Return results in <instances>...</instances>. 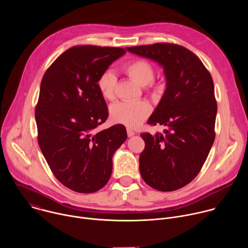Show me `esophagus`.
<instances>
[{
    "label": "esophagus",
    "mask_w": 248,
    "mask_h": 248,
    "mask_svg": "<svg viewBox=\"0 0 248 248\" xmlns=\"http://www.w3.org/2000/svg\"><path fill=\"white\" fill-rule=\"evenodd\" d=\"M126 132H127V136H128V137H131V136H133V135L135 134V132H134L132 129H130V128H127V129H126Z\"/></svg>",
    "instance_id": "34e87169"
}]
</instances>
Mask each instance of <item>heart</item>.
<instances>
[{"mask_svg": "<svg viewBox=\"0 0 248 248\" xmlns=\"http://www.w3.org/2000/svg\"><path fill=\"white\" fill-rule=\"evenodd\" d=\"M124 72L138 84L145 86L154 78V67L146 60L136 59L124 66ZM117 77L112 70H105L98 79V88L102 96L107 100L115 98ZM152 108L143 100L121 101L114 104L110 109L112 120L127 127H137L151 114Z\"/></svg>", "mask_w": 248, "mask_h": 248, "instance_id": "obj_1", "label": "heart"}]
</instances>
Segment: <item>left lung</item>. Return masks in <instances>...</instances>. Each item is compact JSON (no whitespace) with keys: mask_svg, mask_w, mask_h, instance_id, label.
<instances>
[{"mask_svg":"<svg viewBox=\"0 0 248 248\" xmlns=\"http://www.w3.org/2000/svg\"><path fill=\"white\" fill-rule=\"evenodd\" d=\"M126 50L157 62L166 77V90L147 123L168 128L140 134L145 142L139 156L141 176L157 190L180 189L198 174L215 140L213 79L199 58L183 46L156 43Z\"/></svg>","mask_w":248,"mask_h":248,"instance_id":"1","label":"left lung"}]
</instances>
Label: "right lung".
I'll return each instance as SVG.
<instances>
[{"mask_svg":"<svg viewBox=\"0 0 248 248\" xmlns=\"http://www.w3.org/2000/svg\"><path fill=\"white\" fill-rule=\"evenodd\" d=\"M124 53L116 47L75 46L42 78L35 109L38 143L57 180L74 191L92 193L109 182L113 155L127 137L122 124L95 130L109 115L98 79Z\"/></svg>","mask_w":248,"mask_h":248,"instance_id":"1","label":"right lung"}]
</instances>
